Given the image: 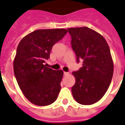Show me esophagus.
<instances>
[{"label": "esophagus", "mask_w": 125, "mask_h": 125, "mask_svg": "<svg viewBox=\"0 0 125 125\" xmlns=\"http://www.w3.org/2000/svg\"><path fill=\"white\" fill-rule=\"evenodd\" d=\"M63 74H64V76H68V75H69V72H64Z\"/></svg>", "instance_id": "1"}]
</instances>
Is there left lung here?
I'll return each mask as SVG.
<instances>
[{"label":"left lung","mask_w":125,"mask_h":125,"mask_svg":"<svg viewBox=\"0 0 125 125\" xmlns=\"http://www.w3.org/2000/svg\"><path fill=\"white\" fill-rule=\"evenodd\" d=\"M77 62L82 67L73 72L76 83L73 98L83 105L96 103L104 96L112 80L114 64L107 42L100 33L86 27L68 29Z\"/></svg>","instance_id":"1"}]
</instances>
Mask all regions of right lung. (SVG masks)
<instances>
[{"label": "right lung", "mask_w": 125, "mask_h": 125, "mask_svg": "<svg viewBox=\"0 0 125 125\" xmlns=\"http://www.w3.org/2000/svg\"><path fill=\"white\" fill-rule=\"evenodd\" d=\"M68 32L64 29H38L19 43L13 62L14 73L24 96L37 106H47L57 99L62 70H53L45 63L53 45Z\"/></svg>", "instance_id": "1"}]
</instances>
